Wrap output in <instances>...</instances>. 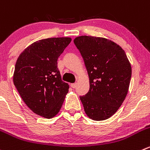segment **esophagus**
Wrapping results in <instances>:
<instances>
[{"mask_svg":"<svg viewBox=\"0 0 150 150\" xmlns=\"http://www.w3.org/2000/svg\"><path fill=\"white\" fill-rule=\"evenodd\" d=\"M71 87H72V88H75V87H76V86H77V84L76 83H72L71 84Z\"/></svg>","mask_w":150,"mask_h":150,"instance_id":"obj_1","label":"esophagus"}]
</instances>
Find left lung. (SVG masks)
Here are the masks:
<instances>
[{"label":"left lung","instance_id":"obj_1","mask_svg":"<svg viewBox=\"0 0 150 150\" xmlns=\"http://www.w3.org/2000/svg\"><path fill=\"white\" fill-rule=\"evenodd\" d=\"M89 78V90L80 97L90 119L102 121L117 111L127 96L132 69L125 50L103 37L81 36L74 40Z\"/></svg>","mask_w":150,"mask_h":150}]
</instances>
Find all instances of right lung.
I'll use <instances>...</instances> for the list:
<instances>
[{
	"label": "right lung",
	"instance_id": "right-lung-1",
	"mask_svg": "<svg viewBox=\"0 0 150 150\" xmlns=\"http://www.w3.org/2000/svg\"><path fill=\"white\" fill-rule=\"evenodd\" d=\"M72 41L69 37L39 40L19 56L13 82L26 105L37 115L51 119L60 110L69 91L62 81L57 61Z\"/></svg>",
	"mask_w": 150,
	"mask_h": 150
}]
</instances>
